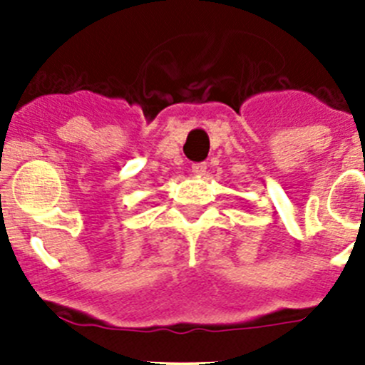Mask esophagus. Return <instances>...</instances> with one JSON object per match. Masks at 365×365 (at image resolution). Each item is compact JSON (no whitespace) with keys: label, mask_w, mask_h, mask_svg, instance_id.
<instances>
[{"label":"esophagus","mask_w":365,"mask_h":365,"mask_svg":"<svg viewBox=\"0 0 365 365\" xmlns=\"http://www.w3.org/2000/svg\"><path fill=\"white\" fill-rule=\"evenodd\" d=\"M206 172H208V166H206L205 163H201V164H193V168H192V173L195 177H205L206 175Z\"/></svg>","instance_id":"1"}]
</instances>
